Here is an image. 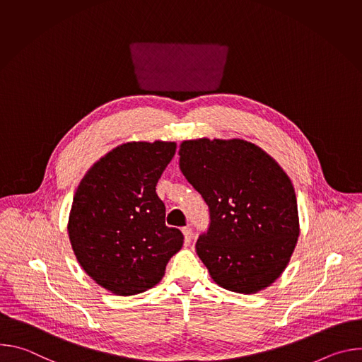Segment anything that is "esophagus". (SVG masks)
<instances>
[{"label": "esophagus", "instance_id": "1", "mask_svg": "<svg viewBox=\"0 0 362 362\" xmlns=\"http://www.w3.org/2000/svg\"><path fill=\"white\" fill-rule=\"evenodd\" d=\"M182 232H183V235H185V243H186V245H189V243H190V240H192V238H193V232H192V229H190L189 226H186V228H183V229H182Z\"/></svg>", "mask_w": 362, "mask_h": 362}]
</instances>
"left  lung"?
Returning <instances> with one entry per match:
<instances>
[{
  "label": "left lung",
  "mask_w": 362,
  "mask_h": 362,
  "mask_svg": "<svg viewBox=\"0 0 362 362\" xmlns=\"http://www.w3.org/2000/svg\"><path fill=\"white\" fill-rule=\"evenodd\" d=\"M179 168L209 208V228L196 252L212 279L255 293L286 268L299 236L291 179L267 151L249 141L185 140Z\"/></svg>",
  "instance_id": "8db88e82"
}]
</instances>
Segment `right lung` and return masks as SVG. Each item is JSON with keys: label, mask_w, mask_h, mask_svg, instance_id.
<instances>
[{"label": "right lung", "mask_w": 362, "mask_h": 362, "mask_svg": "<svg viewBox=\"0 0 362 362\" xmlns=\"http://www.w3.org/2000/svg\"><path fill=\"white\" fill-rule=\"evenodd\" d=\"M173 141H130L95 162L71 204L69 236L84 272L116 295L160 282L183 235L165 223L156 185L173 159Z\"/></svg>", "instance_id": "right-lung-1"}]
</instances>
